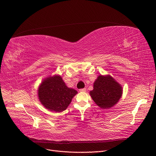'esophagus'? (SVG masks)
<instances>
[{
	"mask_svg": "<svg viewBox=\"0 0 156 156\" xmlns=\"http://www.w3.org/2000/svg\"><path fill=\"white\" fill-rule=\"evenodd\" d=\"M86 88H82V89H80L79 91H80V92H85L86 91Z\"/></svg>",
	"mask_w": 156,
	"mask_h": 156,
	"instance_id": "1",
	"label": "esophagus"
}]
</instances>
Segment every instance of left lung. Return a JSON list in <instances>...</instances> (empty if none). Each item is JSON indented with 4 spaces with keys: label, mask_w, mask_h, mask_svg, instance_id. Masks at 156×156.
<instances>
[{
    "label": "left lung",
    "mask_w": 156,
    "mask_h": 156,
    "mask_svg": "<svg viewBox=\"0 0 156 156\" xmlns=\"http://www.w3.org/2000/svg\"><path fill=\"white\" fill-rule=\"evenodd\" d=\"M122 87L110 75H99L93 83L90 95L102 109H109L116 105L122 97Z\"/></svg>",
    "instance_id": "left-lung-1"
}]
</instances>
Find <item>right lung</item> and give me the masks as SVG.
<instances>
[{
  "label": "right lung",
  "instance_id": "add662e5",
  "mask_svg": "<svg viewBox=\"0 0 156 156\" xmlns=\"http://www.w3.org/2000/svg\"><path fill=\"white\" fill-rule=\"evenodd\" d=\"M78 93L68 88L60 75L49 76L41 82L37 90L39 101L46 109L55 112L65 110Z\"/></svg>",
  "mask_w": 156,
  "mask_h": 156
}]
</instances>
